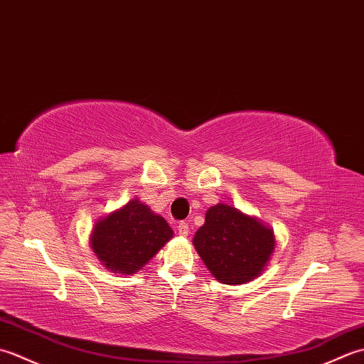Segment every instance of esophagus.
Masks as SVG:
<instances>
[{
    "label": "esophagus",
    "mask_w": 364,
    "mask_h": 364,
    "mask_svg": "<svg viewBox=\"0 0 364 364\" xmlns=\"http://www.w3.org/2000/svg\"><path fill=\"white\" fill-rule=\"evenodd\" d=\"M176 230H178V235H180V236H188L189 235V225H188L186 222L178 223Z\"/></svg>",
    "instance_id": "esophagus-1"
}]
</instances>
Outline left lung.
I'll return each mask as SVG.
<instances>
[{"label":"left lung","mask_w":364,"mask_h":364,"mask_svg":"<svg viewBox=\"0 0 364 364\" xmlns=\"http://www.w3.org/2000/svg\"><path fill=\"white\" fill-rule=\"evenodd\" d=\"M194 245L210 272L223 284H242L258 277L275 239L272 230L257 219L219 203L206 213L205 225L197 230Z\"/></svg>","instance_id":"left-lung-1"}]
</instances>
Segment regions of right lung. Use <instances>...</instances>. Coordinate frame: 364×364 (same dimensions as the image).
<instances>
[{
    "instance_id": "obj_1",
    "label": "right lung",
    "mask_w": 364,
    "mask_h": 364,
    "mask_svg": "<svg viewBox=\"0 0 364 364\" xmlns=\"http://www.w3.org/2000/svg\"><path fill=\"white\" fill-rule=\"evenodd\" d=\"M173 236L172 228L150 208L131 200L122 210L98 220L92 233V249L112 272L136 274Z\"/></svg>"
}]
</instances>
